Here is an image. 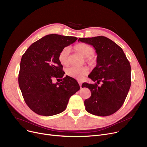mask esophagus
Returning a JSON list of instances; mask_svg holds the SVG:
<instances>
[{
	"label": "esophagus",
	"instance_id": "obj_1",
	"mask_svg": "<svg viewBox=\"0 0 147 147\" xmlns=\"http://www.w3.org/2000/svg\"><path fill=\"white\" fill-rule=\"evenodd\" d=\"M78 83H79V84L80 88H82V82L81 81H78Z\"/></svg>",
	"mask_w": 147,
	"mask_h": 147
}]
</instances>
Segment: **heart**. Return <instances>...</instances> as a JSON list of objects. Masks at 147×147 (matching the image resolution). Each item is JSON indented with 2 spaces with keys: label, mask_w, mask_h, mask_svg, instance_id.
Masks as SVG:
<instances>
[{
  "label": "heart",
  "mask_w": 147,
  "mask_h": 147,
  "mask_svg": "<svg viewBox=\"0 0 147 147\" xmlns=\"http://www.w3.org/2000/svg\"><path fill=\"white\" fill-rule=\"evenodd\" d=\"M74 50L79 53L84 57L86 58V61L89 65L94 64V59L92 58V55L94 53V48L90 46L83 43H80L74 46ZM69 53V49L68 48H64L62 49L58 55V60L61 64L64 66H67L69 63L68 57ZM88 73V69L86 67L76 68L71 67L68 69L67 74L68 76L71 77L76 79H82L83 77L86 76Z\"/></svg>",
  "instance_id": "obj_1"
}]
</instances>
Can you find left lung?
Here are the masks:
<instances>
[{"label":"left lung","instance_id":"8db88e82","mask_svg":"<svg viewBox=\"0 0 147 147\" xmlns=\"http://www.w3.org/2000/svg\"><path fill=\"white\" fill-rule=\"evenodd\" d=\"M78 41L93 46L97 54L96 65L88 76L94 82L82 87L90 89L91 96L84 100L86 110L98 116L116 112L124 103L131 84V67L120 46L104 36L79 38Z\"/></svg>","mask_w":147,"mask_h":147}]
</instances>
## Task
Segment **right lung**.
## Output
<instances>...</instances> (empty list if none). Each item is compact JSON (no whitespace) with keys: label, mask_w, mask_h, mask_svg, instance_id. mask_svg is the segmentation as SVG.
Returning a JSON list of instances; mask_svg holds the SVG:
<instances>
[{"label":"right lung","mask_w":147,"mask_h":147,"mask_svg":"<svg viewBox=\"0 0 147 147\" xmlns=\"http://www.w3.org/2000/svg\"><path fill=\"white\" fill-rule=\"evenodd\" d=\"M78 38L56 34L46 35L33 43L22 55L18 83L24 101L36 114L45 116L64 111L69 99L80 89L77 81L66 76L58 60L62 49L75 42Z\"/></svg>","instance_id":"add662e5"}]
</instances>
